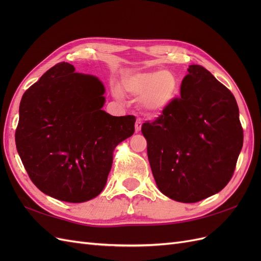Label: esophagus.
<instances>
[{
  "label": "esophagus",
  "instance_id": "34e87169",
  "mask_svg": "<svg viewBox=\"0 0 261 261\" xmlns=\"http://www.w3.org/2000/svg\"><path fill=\"white\" fill-rule=\"evenodd\" d=\"M141 125H143V123H141L140 120H137L136 123H135V132L136 133H139L141 130Z\"/></svg>",
  "mask_w": 261,
  "mask_h": 261
}]
</instances>
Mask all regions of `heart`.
I'll return each mask as SVG.
<instances>
[{
	"label": "heart",
	"instance_id": "1",
	"mask_svg": "<svg viewBox=\"0 0 261 261\" xmlns=\"http://www.w3.org/2000/svg\"><path fill=\"white\" fill-rule=\"evenodd\" d=\"M124 89L134 97H140L139 103L149 113L164 111L174 100L177 92L176 77L165 69L149 70L126 76L123 80ZM113 96L122 99L118 88L113 89Z\"/></svg>",
	"mask_w": 261,
	"mask_h": 261
}]
</instances>
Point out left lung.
Wrapping results in <instances>:
<instances>
[{
  "label": "left lung",
  "mask_w": 261,
  "mask_h": 261,
  "mask_svg": "<svg viewBox=\"0 0 261 261\" xmlns=\"http://www.w3.org/2000/svg\"><path fill=\"white\" fill-rule=\"evenodd\" d=\"M174 99L141 132L159 191L185 203L219 193L230 181L243 147L232 92L200 65H189Z\"/></svg>",
  "instance_id": "8db88e82"
}]
</instances>
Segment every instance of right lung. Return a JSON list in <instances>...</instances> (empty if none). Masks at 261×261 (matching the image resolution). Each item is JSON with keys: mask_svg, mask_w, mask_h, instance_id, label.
Instances as JSON below:
<instances>
[{"mask_svg": "<svg viewBox=\"0 0 261 261\" xmlns=\"http://www.w3.org/2000/svg\"><path fill=\"white\" fill-rule=\"evenodd\" d=\"M105 92L98 77L62 62L23 93L16 147L30 179L45 195L85 202L103 191L114 149L133 135L136 122L101 110Z\"/></svg>", "mask_w": 261, "mask_h": 261, "instance_id": "right-lung-1", "label": "right lung"}]
</instances>
